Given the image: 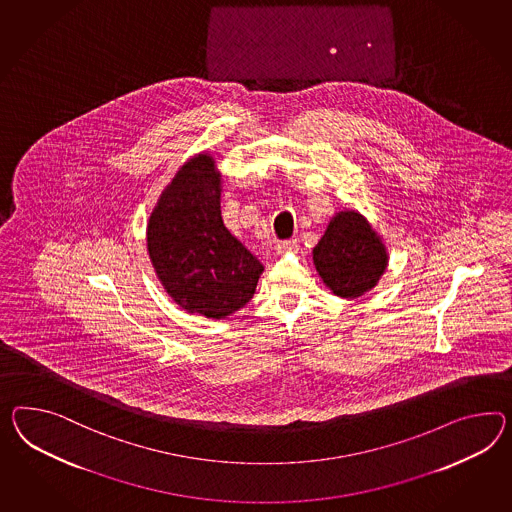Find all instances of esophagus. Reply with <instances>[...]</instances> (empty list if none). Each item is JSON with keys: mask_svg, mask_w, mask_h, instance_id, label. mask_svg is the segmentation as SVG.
<instances>
[{"mask_svg": "<svg viewBox=\"0 0 512 512\" xmlns=\"http://www.w3.org/2000/svg\"><path fill=\"white\" fill-rule=\"evenodd\" d=\"M297 249H299V243H297V239H288V241H282V243H278L276 252H278V254H286V252H293V250Z\"/></svg>", "mask_w": 512, "mask_h": 512, "instance_id": "1", "label": "esophagus"}]
</instances>
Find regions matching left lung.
<instances>
[{
    "mask_svg": "<svg viewBox=\"0 0 512 512\" xmlns=\"http://www.w3.org/2000/svg\"><path fill=\"white\" fill-rule=\"evenodd\" d=\"M314 265L334 295L356 299L377 286L388 252L364 215L340 211L314 247Z\"/></svg>",
    "mask_w": 512,
    "mask_h": 512,
    "instance_id": "1",
    "label": "left lung"
}]
</instances>
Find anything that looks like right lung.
Returning a JSON list of instances; mask_svg holds the SVG:
<instances>
[{"label":"right lung","instance_id":"add662e5","mask_svg":"<svg viewBox=\"0 0 512 512\" xmlns=\"http://www.w3.org/2000/svg\"><path fill=\"white\" fill-rule=\"evenodd\" d=\"M146 245L159 282L189 314L224 319L252 299L260 260L221 217V172L202 152L178 169L150 213Z\"/></svg>","mask_w":512,"mask_h":512}]
</instances>
